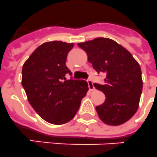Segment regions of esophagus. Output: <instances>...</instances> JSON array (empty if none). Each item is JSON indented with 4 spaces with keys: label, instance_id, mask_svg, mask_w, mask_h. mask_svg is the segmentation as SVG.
<instances>
[{
    "label": "esophagus",
    "instance_id": "obj_1",
    "mask_svg": "<svg viewBox=\"0 0 157 157\" xmlns=\"http://www.w3.org/2000/svg\"><path fill=\"white\" fill-rule=\"evenodd\" d=\"M87 82H88V85H89V90H91V91L94 90V86H93V81H92V80H91V79H88Z\"/></svg>",
    "mask_w": 157,
    "mask_h": 157
}]
</instances>
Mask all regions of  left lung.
Returning <instances> with one entry per match:
<instances>
[{"label":"left lung","instance_id":"8db88e82","mask_svg":"<svg viewBox=\"0 0 157 157\" xmlns=\"http://www.w3.org/2000/svg\"><path fill=\"white\" fill-rule=\"evenodd\" d=\"M97 73H105V84H94L105 95L96 107L99 117L109 125L125 123L137 111L143 81L140 64L132 54L115 40L105 37L78 43Z\"/></svg>","mask_w":157,"mask_h":157}]
</instances>
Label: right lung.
<instances>
[{
    "label": "right lung",
    "mask_w": 157,
    "mask_h": 157,
    "mask_svg": "<svg viewBox=\"0 0 157 157\" xmlns=\"http://www.w3.org/2000/svg\"><path fill=\"white\" fill-rule=\"evenodd\" d=\"M73 43L45 42L30 55L22 68V86L38 115L52 124L68 122L78 111L89 90L83 80H66L68 52Z\"/></svg>",
    "instance_id": "1"
}]
</instances>
